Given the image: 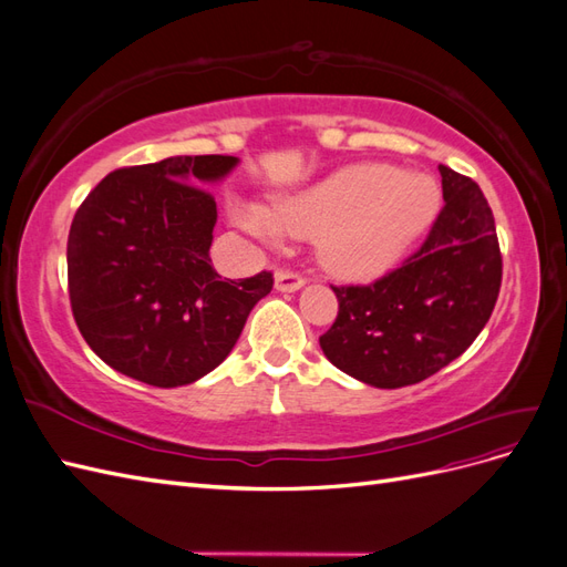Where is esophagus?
I'll use <instances>...</instances> for the list:
<instances>
[{
    "instance_id": "obj_1",
    "label": "esophagus",
    "mask_w": 567,
    "mask_h": 567,
    "mask_svg": "<svg viewBox=\"0 0 567 567\" xmlns=\"http://www.w3.org/2000/svg\"><path fill=\"white\" fill-rule=\"evenodd\" d=\"M302 284L305 277L293 269H279L277 277H274V286H277V290H286V293H293V290L302 288Z\"/></svg>"
}]
</instances>
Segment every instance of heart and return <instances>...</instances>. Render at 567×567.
<instances>
[{
  "label": "heart",
  "mask_w": 567,
  "mask_h": 567,
  "mask_svg": "<svg viewBox=\"0 0 567 567\" xmlns=\"http://www.w3.org/2000/svg\"><path fill=\"white\" fill-rule=\"evenodd\" d=\"M437 208L440 186L433 177L362 163L277 200L269 210L236 208L234 219L271 244L281 236L317 238L326 267L340 277L371 279L400 260Z\"/></svg>",
  "instance_id": "heart-1"
}]
</instances>
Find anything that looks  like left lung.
Instances as JSON below:
<instances>
[{
	"label": "left lung",
	"mask_w": 567,
	"mask_h": 567,
	"mask_svg": "<svg viewBox=\"0 0 567 567\" xmlns=\"http://www.w3.org/2000/svg\"><path fill=\"white\" fill-rule=\"evenodd\" d=\"M444 205L419 250L357 286H331L338 317L326 359L373 388L425 381L471 348L502 288V250L480 186L440 165Z\"/></svg>",
	"instance_id": "1"
}]
</instances>
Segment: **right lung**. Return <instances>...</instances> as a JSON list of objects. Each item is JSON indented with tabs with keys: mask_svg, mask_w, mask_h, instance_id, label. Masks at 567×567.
<instances>
[{
	"mask_svg": "<svg viewBox=\"0 0 567 567\" xmlns=\"http://www.w3.org/2000/svg\"><path fill=\"white\" fill-rule=\"evenodd\" d=\"M234 156H175L120 167L78 208L68 234V296L87 346L156 388L221 364L274 274L221 279L210 265L217 203L205 182Z\"/></svg>",
	"mask_w": 567,
	"mask_h": 567,
	"instance_id": "add662e5",
	"label": "right lung"
}]
</instances>
